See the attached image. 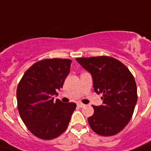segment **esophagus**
<instances>
[{
	"label": "esophagus",
	"instance_id": "1",
	"mask_svg": "<svg viewBox=\"0 0 151 151\" xmlns=\"http://www.w3.org/2000/svg\"><path fill=\"white\" fill-rule=\"evenodd\" d=\"M78 106L79 108H82V107H84V104L81 103V102H78Z\"/></svg>",
	"mask_w": 151,
	"mask_h": 151
}]
</instances>
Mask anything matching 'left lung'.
Listing matches in <instances>:
<instances>
[{
    "label": "left lung",
    "mask_w": 151,
    "mask_h": 151,
    "mask_svg": "<svg viewBox=\"0 0 151 151\" xmlns=\"http://www.w3.org/2000/svg\"><path fill=\"white\" fill-rule=\"evenodd\" d=\"M91 74L97 94H102V105L95 106L88 119L91 128L101 136L119 133L132 118L137 101L135 79L126 66L110 56L76 58Z\"/></svg>",
    "instance_id": "left-lung-1"
}]
</instances>
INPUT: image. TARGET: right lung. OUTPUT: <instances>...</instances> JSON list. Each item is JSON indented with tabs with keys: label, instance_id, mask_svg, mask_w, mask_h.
Returning a JSON list of instances; mask_svg holds the SVG:
<instances>
[{
	"label": "right lung",
	"instance_id": "obj_1",
	"mask_svg": "<svg viewBox=\"0 0 151 151\" xmlns=\"http://www.w3.org/2000/svg\"><path fill=\"white\" fill-rule=\"evenodd\" d=\"M69 59H46L27 70L17 88L19 114L35 137L52 139L67 129L76 109L73 102L53 101L70 73Z\"/></svg>",
	"mask_w": 151,
	"mask_h": 151
}]
</instances>
